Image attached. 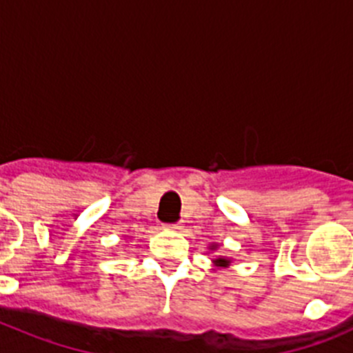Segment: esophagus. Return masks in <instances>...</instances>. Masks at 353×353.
Returning a JSON list of instances; mask_svg holds the SVG:
<instances>
[{"instance_id":"esophagus-1","label":"esophagus","mask_w":353,"mask_h":353,"mask_svg":"<svg viewBox=\"0 0 353 353\" xmlns=\"http://www.w3.org/2000/svg\"><path fill=\"white\" fill-rule=\"evenodd\" d=\"M166 230H171V232H180V230H182V224H166Z\"/></svg>"}]
</instances>
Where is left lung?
<instances>
[{
  "label": "left lung",
  "instance_id": "8db88e82",
  "mask_svg": "<svg viewBox=\"0 0 353 353\" xmlns=\"http://www.w3.org/2000/svg\"><path fill=\"white\" fill-rule=\"evenodd\" d=\"M219 249V244L217 242H212L210 245H208V252H215ZM212 263H214L215 269H228L230 265H232V258L230 256H223V254H219V256H214L212 258Z\"/></svg>",
  "mask_w": 353,
  "mask_h": 353
}]
</instances>
